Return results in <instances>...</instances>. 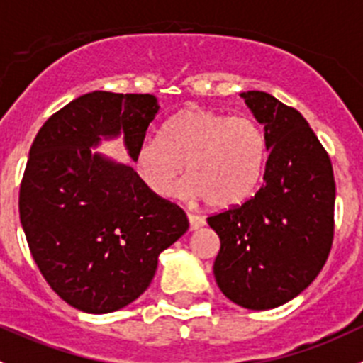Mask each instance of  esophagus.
I'll list each match as a JSON object with an SVG mask.
<instances>
[{"label":"esophagus","mask_w":363,"mask_h":363,"mask_svg":"<svg viewBox=\"0 0 363 363\" xmlns=\"http://www.w3.org/2000/svg\"><path fill=\"white\" fill-rule=\"evenodd\" d=\"M188 222H189V231H195L199 230V228L204 226V218L194 213H188Z\"/></svg>","instance_id":"34e87169"}]
</instances>
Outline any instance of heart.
<instances>
[{
    "instance_id": "heart-1",
    "label": "heart",
    "mask_w": 363,
    "mask_h": 363,
    "mask_svg": "<svg viewBox=\"0 0 363 363\" xmlns=\"http://www.w3.org/2000/svg\"><path fill=\"white\" fill-rule=\"evenodd\" d=\"M267 139L253 119L186 106L162 125L157 139L135 152L150 191L174 197L188 166V194L215 210H230L257 191L267 162Z\"/></svg>"
}]
</instances>
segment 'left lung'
I'll return each instance as SVG.
<instances>
[{"label":"left lung","mask_w":363,"mask_h":363,"mask_svg":"<svg viewBox=\"0 0 363 363\" xmlns=\"http://www.w3.org/2000/svg\"><path fill=\"white\" fill-rule=\"evenodd\" d=\"M267 139L264 186L231 210L208 217L220 238L217 286L253 311L279 308L324 267L335 230V177L308 121L266 92L242 94Z\"/></svg>","instance_id":"8db88e82"}]
</instances>
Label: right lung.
Listing matches in <instances>:
<instances>
[{
  "label": "right lung",
  "instance_id": "1",
  "mask_svg": "<svg viewBox=\"0 0 363 363\" xmlns=\"http://www.w3.org/2000/svg\"><path fill=\"white\" fill-rule=\"evenodd\" d=\"M159 112L150 94H84L41 126L19 189V218L41 275L72 308L103 315L137 300L159 255L188 231L177 204L130 164L92 152L123 135L135 162Z\"/></svg>",
  "mask_w": 363,
  "mask_h": 363
}]
</instances>
